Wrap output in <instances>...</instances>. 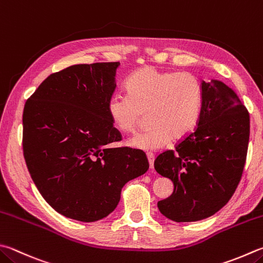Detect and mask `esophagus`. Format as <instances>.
Instances as JSON below:
<instances>
[{
    "label": "esophagus",
    "mask_w": 263,
    "mask_h": 263,
    "mask_svg": "<svg viewBox=\"0 0 263 263\" xmlns=\"http://www.w3.org/2000/svg\"><path fill=\"white\" fill-rule=\"evenodd\" d=\"M147 160H148V166H150V170H153V163H155V156L152 153H147L146 155Z\"/></svg>",
    "instance_id": "1"
}]
</instances>
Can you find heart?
Returning <instances> with one entry per match:
<instances>
[{
	"mask_svg": "<svg viewBox=\"0 0 263 263\" xmlns=\"http://www.w3.org/2000/svg\"><path fill=\"white\" fill-rule=\"evenodd\" d=\"M126 90L128 96L110 97L107 113L113 126L125 133L136 132L148 113L151 127L128 141L137 150L158 151L172 138L183 140L199 121L202 89L195 74L145 66L127 79Z\"/></svg>",
	"mask_w": 263,
	"mask_h": 263,
	"instance_id": "b5f03b06",
	"label": "heart"
}]
</instances>
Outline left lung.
I'll list each match as a JSON object with an SVG mask.
<instances>
[{
	"instance_id": "obj_1",
	"label": "left lung",
	"mask_w": 263,
	"mask_h": 263,
	"mask_svg": "<svg viewBox=\"0 0 263 263\" xmlns=\"http://www.w3.org/2000/svg\"><path fill=\"white\" fill-rule=\"evenodd\" d=\"M201 112L197 129L155 160L174 191L158 201L174 222H195L214 215L234 195L245 166L250 116L235 90L220 80L200 81Z\"/></svg>"
}]
</instances>
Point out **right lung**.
I'll list each match as a JSON object with an SVG mask.
<instances>
[{
    "instance_id": "right-lung-1",
    "label": "right lung",
    "mask_w": 263,
    "mask_h": 263,
    "mask_svg": "<svg viewBox=\"0 0 263 263\" xmlns=\"http://www.w3.org/2000/svg\"><path fill=\"white\" fill-rule=\"evenodd\" d=\"M120 63L78 64L49 76L23 113V148L34 184L59 214L106 217L123 185L144 174L145 153L108 147L121 135L107 113Z\"/></svg>"
}]
</instances>
